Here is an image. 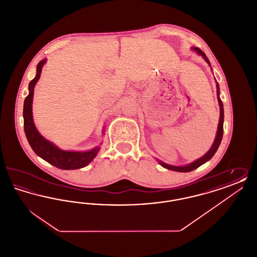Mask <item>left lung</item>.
<instances>
[{
	"label": "left lung",
	"instance_id": "8db88e82",
	"mask_svg": "<svg viewBox=\"0 0 257 257\" xmlns=\"http://www.w3.org/2000/svg\"><path fill=\"white\" fill-rule=\"evenodd\" d=\"M192 49L194 51H196V53L199 55V56H202V58L206 61L208 64L211 66V63L207 59L206 55L199 49V48H196V47H193ZM212 69V68H211ZM217 94H218V101H219V105H220V120H219V126H218V131H217V135H216V138H215V141H214V144L213 146L211 147V148L209 149L206 154H204L201 158L196 160L195 162L189 164V165H186V166H182V167H176V166H171L169 164H166L164 162H161L159 161L160 165L162 167H164L165 169H168V170H171V171H179V172H189V171H194L197 169L198 167H200L201 165H203L204 163L208 162L209 160L211 159L215 153L217 152L218 148L220 147V142H221V139H222V135H223V118H224V114H223V104L221 102L220 98V86L219 84L217 83Z\"/></svg>",
	"mask_w": 257,
	"mask_h": 257
}]
</instances>
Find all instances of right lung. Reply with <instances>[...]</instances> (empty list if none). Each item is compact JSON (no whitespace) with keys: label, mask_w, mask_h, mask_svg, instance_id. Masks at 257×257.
I'll return each instance as SVG.
<instances>
[{"label":"right lung","mask_w":257,"mask_h":257,"mask_svg":"<svg viewBox=\"0 0 257 257\" xmlns=\"http://www.w3.org/2000/svg\"><path fill=\"white\" fill-rule=\"evenodd\" d=\"M46 59L39 61L37 66V75L29 84V94L24 101L23 117L24 131L27 140L37 156L45 160L51 165L61 170H77L87 166L97 155L100 147H94L88 151H65L56 147L37 131L33 118V98L34 88L40 78V74Z\"/></svg>","instance_id":"right-lung-1"}]
</instances>
